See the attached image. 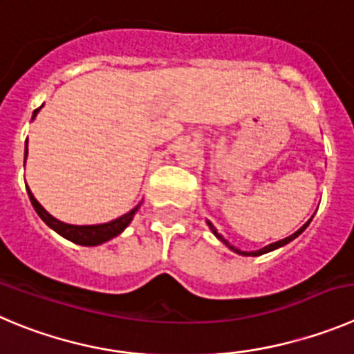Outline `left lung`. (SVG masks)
I'll use <instances>...</instances> for the list:
<instances>
[{"label": "left lung", "mask_w": 354, "mask_h": 354, "mask_svg": "<svg viewBox=\"0 0 354 354\" xmlns=\"http://www.w3.org/2000/svg\"><path fill=\"white\" fill-rule=\"evenodd\" d=\"M309 223H311V220H309V222L307 223H304L302 227H300L299 230H297L295 234H292V236H288V237H285V239H281V241H276V243H272V244H269V246H266V248H262V250H257V252H239V250H237V248H234V246H230L229 244V241L227 239H223V236L222 234H218L216 232V229H214L213 225H211V222H207V225H209V229L213 230V234L214 236L218 237V239L222 241L223 244H227V246L230 248V250H232V252H236V253H239V255H246V257H259V255H263V253H269V252H272V250H277V248H281V246H285V244H288L290 241H293L295 239L297 236H300V234L304 232V230L307 229V225H309Z\"/></svg>", "instance_id": "8db88e82"}]
</instances>
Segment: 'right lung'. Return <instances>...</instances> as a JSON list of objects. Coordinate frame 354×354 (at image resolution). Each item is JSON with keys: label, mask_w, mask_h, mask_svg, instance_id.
Here are the masks:
<instances>
[{"label": "right lung", "mask_w": 354, "mask_h": 354, "mask_svg": "<svg viewBox=\"0 0 354 354\" xmlns=\"http://www.w3.org/2000/svg\"><path fill=\"white\" fill-rule=\"evenodd\" d=\"M39 108H36V110L32 111V118L36 117ZM26 155H28V143H26ZM28 194H29V199H31L32 207H35L36 213L39 214V218H41L43 222L47 223L50 229H54L57 234H61L62 237L73 241V243L82 244V246H95V244L106 243V241L113 239L115 236H118V234H120L129 223H131L132 216H134V213H136L138 207H140L136 206L132 211H129L127 214L117 218V220H113V222L110 223H101V225H69V223L59 222L57 218H54L52 214H48L47 211L43 209L41 204H39L38 201L35 199V196L31 194L29 187H28Z\"/></svg>", "instance_id": "add662e5"}]
</instances>
